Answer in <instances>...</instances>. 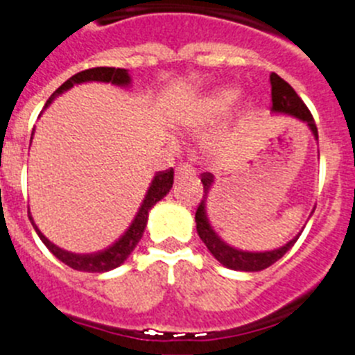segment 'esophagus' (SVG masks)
Listing matches in <instances>:
<instances>
[{"instance_id":"1","label":"esophagus","mask_w":355,"mask_h":355,"mask_svg":"<svg viewBox=\"0 0 355 355\" xmlns=\"http://www.w3.org/2000/svg\"><path fill=\"white\" fill-rule=\"evenodd\" d=\"M175 175H177V178H191L196 175V168L191 162H180L175 170Z\"/></svg>"}]
</instances>
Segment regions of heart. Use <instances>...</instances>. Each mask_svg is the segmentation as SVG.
I'll list each match as a JSON object with an SVG mask.
<instances>
[{
    "mask_svg": "<svg viewBox=\"0 0 355 355\" xmlns=\"http://www.w3.org/2000/svg\"><path fill=\"white\" fill-rule=\"evenodd\" d=\"M236 89H218L194 103V107L184 117L185 125L193 131H207L223 121L238 101Z\"/></svg>",
    "mask_w": 355,
    "mask_h": 355,
    "instance_id": "1",
    "label": "heart"
}]
</instances>
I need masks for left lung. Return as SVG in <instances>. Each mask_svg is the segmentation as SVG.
<instances>
[{"label":"left lung","mask_w":355,"mask_h":355,"mask_svg":"<svg viewBox=\"0 0 355 355\" xmlns=\"http://www.w3.org/2000/svg\"><path fill=\"white\" fill-rule=\"evenodd\" d=\"M271 82V110L280 112V114L293 115V117L300 119V121L306 122L312 129L313 137L319 140V132H317L315 121H313V115L310 114L308 107L303 103V99L296 94L293 87L287 84L284 78H280L277 73H271L270 75ZM201 182H203V198H201V203L198 205L196 210V230L200 238L203 240V243L207 245V248L214 254L215 259L218 261L224 266L231 268V270L238 271H261L264 268L271 266L273 263H277L280 257H284V254L287 250L293 248V245L296 243V240L300 238L297 234L296 238L289 241V243L284 245L282 248H277V250H270V252H243V250H236V248L230 247L227 243H224L220 238L215 234V231L211 230L210 223H208L207 217V196L208 191H210V185L214 182V175L211 173H201Z\"/></svg>","instance_id":"left-lung-1"}]
</instances>
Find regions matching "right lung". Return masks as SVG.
Wrapping results in <instances>:
<instances>
[{
  "label": "right lung",
  "instance_id": "1",
  "mask_svg": "<svg viewBox=\"0 0 355 355\" xmlns=\"http://www.w3.org/2000/svg\"><path fill=\"white\" fill-rule=\"evenodd\" d=\"M112 82L115 85H128L129 84V75H128V69L124 68H108V66H99V68H89L84 69V71L77 73V75H73L71 78L64 82L59 89H55L54 94L49 98L47 105L49 107L52 103V99L55 96H59L61 92L68 91L69 87H73L75 84H82V82ZM33 138V135H31ZM171 185H173V168L170 170H164V171H157L152 180L150 187H148L147 194H145V200L141 203L140 210H138L137 217L135 220L131 223V226L128 227L124 234L115 241L114 245H110L108 248L101 250V252H96V254H73L68 252V250H62V248L55 247L52 241H49L47 238L43 236L40 233V230L36 227V224L33 223V217L31 218V224L35 227V231L38 233L40 240L45 243V247L58 257L59 261H62L64 264H68L69 268L77 271H87V273H103V271H110L114 268L121 266L125 259H128L129 254L135 250V247L138 245V241L141 240L144 236V231L145 226H147V218H148V211L150 208L157 203L159 200L166 196L170 193Z\"/></svg>",
  "mask_w": 355,
  "mask_h": 355
}]
</instances>
